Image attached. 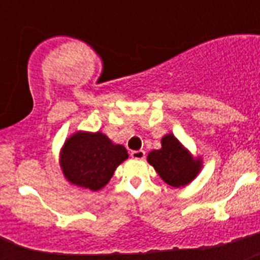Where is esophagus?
I'll return each mask as SVG.
<instances>
[{
  "instance_id": "esophagus-1",
  "label": "esophagus",
  "mask_w": 260,
  "mask_h": 260,
  "mask_svg": "<svg viewBox=\"0 0 260 260\" xmlns=\"http://www.w3.org/2000/svg\"><path fill=\"white\" fill-rule=\"evenodd\" d=\"M132 157L135 158V160H143L146 157V152L143 150L132 151Z\"/></svg>"
}]
</instances>
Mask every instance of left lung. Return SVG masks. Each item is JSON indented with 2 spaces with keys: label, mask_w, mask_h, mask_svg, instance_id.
<instances>
[{
  "label": "left lung",
  "mask_w": 260,
  "mask_h": 260,
  "mask_svg": "<svg viewBox=\"0 0 260 260\" xmlns=\"http://www.w3.org/2000/svg\"><path fill=\"white\" fill-rule=\"evenodd\" d=\"M147 161L155 168L161 180L172 187L189 185L203 168L201 156L195 157L172 133L161 138V148L151 151Z\"/></svg>",
  "instance_id": "1"
}]
</instances>
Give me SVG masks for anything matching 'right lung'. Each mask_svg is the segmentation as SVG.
Listing matches in <instances>:
<instances>
[{
	"label": "right lung",
	"instance_id": "right-lung-1",
	"mask_svg": "<svg viewBox=\"0 0 260 260\" xmlns=\"http://www.w3.org/2000/svg\"><path fill=\"white\" fill-rule=\"evenodd\" d=\"M127 157L125 147L113 143L104 133L78 130L62 146L59 167L71 185L99 191Z\"/></svg>",
	"mask_w": 260,
	"mask_h": 260
}]
</instances>
